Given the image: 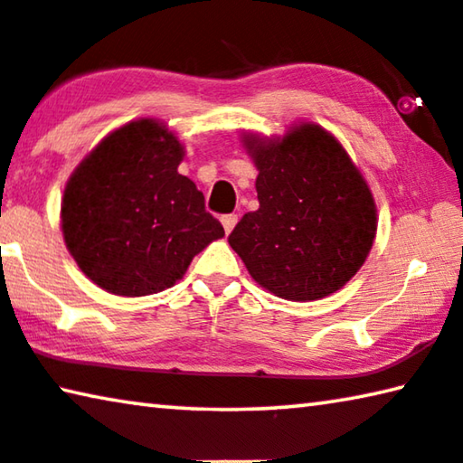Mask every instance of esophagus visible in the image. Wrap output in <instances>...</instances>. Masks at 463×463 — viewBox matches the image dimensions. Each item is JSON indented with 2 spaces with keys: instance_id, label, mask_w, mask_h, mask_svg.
<instances>
[{
  "instance_id": "obj_1",
  "label": "esophagus",
  "mask_w": 463,
  "mask_h": 463,
  "mask_svg": "<svg viewBox=\"0 0 463 463\" xmlns=\"http://www.w3.org/2000/svg\"><path fill=\"white\" fill-rule=\"evenodd\" d=\"M222 223H223L225 233H230V232L233 230V225L238 223V215H236V213H230V215H223V217H222Z\"/></svg>"
}]
</instances>
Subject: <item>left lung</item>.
Instances as JSON below:
<instances>
[{
	"label": "left lung",
	"mask_w": 463,
	"mask_h": 463,
	"mask_svg": "<svg viewBox=\"0 0 463 463\" xmlns=\"http://www.w3.org/2000/svg\"><path fill=\"white\" fill-rule=\"evenodd\" d=\"M259 169V209L230 233L252 279L286 300H318L364 265L376 209L364 177L344 146L315 124L281 140L246 138Z\"/></svg>",
	"instance_id": "1"
}]
</instances>
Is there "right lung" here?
I'll use <instances>...</instances> for the list:
<instances>
[{
  "label": "right lung",
  "mask_w": 463,
  "mask_h": 463,
  "mask_svg": "<svg viewBox=\"0 0 463 463\" xmlns=\"http://www.w3.org/2000/svg\"><path fill=\"white\" fill-rule=\"evenodd\" d=\"M182 145L155 119L111 132L70 177L61 230L70 254L99 288L148 296L172 288L223 225L203 192L177 174Z\"/></svg>",
  "instance_id": "right-lung-1"
}]
</instances>
